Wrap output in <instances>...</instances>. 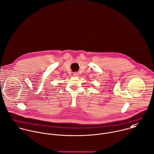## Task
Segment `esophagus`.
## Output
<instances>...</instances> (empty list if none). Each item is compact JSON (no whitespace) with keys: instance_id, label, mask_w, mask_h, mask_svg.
I'll return each instance as SVG.
<instances>
[{"instance_id":"obj_1","label":"esophagus","mask_w":154,"mask_h":154,"mask_svg":"<svg viewBox=\"0 0 154 154\" xmlns=\"http://www.w3.org/2000/svg\"><path fill=\"white\" fill-rule=\"evenodd\" d=\"M73 76H77L78 75V73H76V72H75V73H73Z\"/></svg>"}]
</instances>
